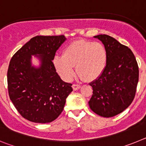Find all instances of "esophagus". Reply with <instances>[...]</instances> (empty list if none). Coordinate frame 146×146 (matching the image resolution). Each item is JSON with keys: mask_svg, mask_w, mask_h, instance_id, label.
Masks as SVG:
<instances>
[{"mask_svg": "<svg viewBox=\"0 0 146 146\" xmlns=\"http://www.w3.org/2000/svg\"><path fill=\"white\" fill-rule=\"evenodd\" d=\"M81 86H80V85H76V84H73L72 85V88H73V90L74 91H77V90H78V89L80 88Z\"/></svg>", "mask_w": 146, "mask_h": 146, "instance_id": "obj_1", "label": "esophagus"}]
</instances>
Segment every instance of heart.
I'll return each mask as SVG.
<instances>
[{
  "label": "heart",
  "mask_w": 146,
  "mask_h": 146,
  "mask_svg": "<svg viewBox=\"0 0 146 146\" xmlns=\"http://www.w3.org/2000/svg\"><path fill=\"white\" fill-rule=\"evenodd\" d=\"M108 62V52L102 44L79 40L68 45L63 55H56L53 64L64 80H70L74 74V66L80 78L88 81L96 80L104 72Z\"/></svg>",
  "instance_id": "b5f03b06"
}]
</instances>
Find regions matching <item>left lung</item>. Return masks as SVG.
I'll return each instance as SVG.
<instances>
[{
    "label": "left lung",
    "instance_id": "8db88e82",
    "mask_svg": "<svg viewBox=\"0 0 146 146\" xmlns=\"http://www.w3.org/2000/svg\"><path fill=\"white\" fill-rule=\"evenodd\" d=\"M106 48L108 62L102 74L90 83L93 95L89 100L92 111L104 118L113 117L133 101L139 79V69L131 50L106 34L97 35Z\"/></svg>",
    "mask_w": 146,
    "mask_h": 146
}]
</instances>
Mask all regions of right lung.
Segmentation results:
<instances>
[{
    "label": "right lung",
    "mask_w": 146,
    "mask_h": 146,
    "mask_svg": "<svg viewBox=\"0 0 146 146\" xmlns=\"http://www.w3.org/2000/svg\"><path fill=\"white\" fill-rule=\"evenodd\" d=\"M66 38L64 36H36L13 55L7 72L11 101L23 118L34 123L52 122L64 110L72 85L60 79L52 60ZM40 66L32 64V56Z\"/></svg>",
    "instance_id": "add662e5"
}]
</instances>
